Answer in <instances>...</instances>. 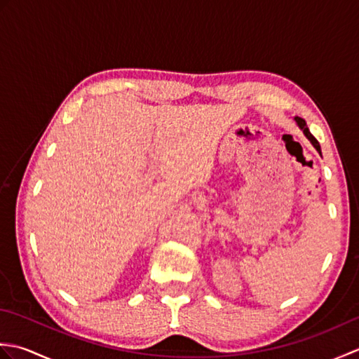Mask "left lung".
<instances>
[{"instance_id":"8db88e82","label":"left lung","mask_w":359,"mask_h":359,"mask_svg":"<svg viewBox=\"0 0 359 359\" xmlns=\"http://www.w3.org/2000/svg\"><path fill=\"white\" fill-rule=\"evenodd\" d=\"M294 120H296V123H297V125H299V128H301V129H302V131H304V134H306V137H307V139H309V140L311 142V144H313V147L316 148V151L319 152V154H321V147H319V143H318V140L315 139V137L310 134V131H309V128H307V123H306V120H304V118H301V117H294Z\"/></svg>"}]
</instances>
